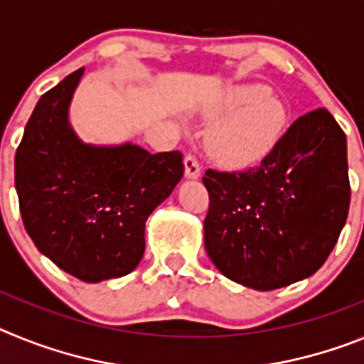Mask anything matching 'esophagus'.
Wrapping results in <instances>:
<instances>
[{
    "label": "esophagus",
    "mask_w": 364,
    "mask_h": 364,
    "mask_svg": "<svg viewBox=\"0 0 364 364\" xmlns=\"http://www.w3.org/2000/svg\"><path fill=\"white\" fill-rule=\"evenodd\" d=\"M201 168L200 163L196 159L194 156H186L185 157V178L186 179H198L200 178Z\"/></svg>",
    "instance_id": "34e87169"
}]
</instances>
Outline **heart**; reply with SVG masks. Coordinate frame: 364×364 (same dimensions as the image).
I'll use <instances>...</instances> for the list:
<instances>
[{"label":"heart","instance_id":"1","mask_svg":"<svg viewBox=\"0 0 364 364\" xmlns=\"http://www.w3.org/2000/svg\"><path fill=\"white\" fill-rule=\"evenodd\" d=\"M208 154L229 168H245L269 156L289 126V107L264 84H235L203 106Z\"/></svg>","mask_w":364,"mask_h":364}]
</instances>
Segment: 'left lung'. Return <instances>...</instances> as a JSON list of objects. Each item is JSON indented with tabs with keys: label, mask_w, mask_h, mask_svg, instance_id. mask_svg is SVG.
Here are the masks:
<instances>
[{
	"label": "left lung",
	"mask_w": 364,
	"mask_h": 364,
	"mask_svg": "<svg viewBox=\"0 0 364 364\" xmlns=\"http://www.w3.org/2000/svg\"><path fill=\"white\" fill-rule=\"evenodd\" d=\"M205 249L218 271L258 291L311 277L350 207L346 135L324 107L299 117L258 166L207 170Z\"/></svg>",
	"instance_id": "8db88e82"
}]
</instances>
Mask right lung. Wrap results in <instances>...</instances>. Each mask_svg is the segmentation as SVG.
Here are the masks:
<instances>
[{"label":"right lung","instance_id":"add662e5","mask_svg":"<svg viewBox=\"0 0 364 364\" xmlns=\"http://www.w3.org/2000/svg\"><path fill=\"white\" fill-rule=\"evenodd\" d=\"M84 69L40 97L20 146L14 181L23 225L38 251L82 282L132 273L144 225L183 178L181 151L134 143H84L69 106Z\"/></svg>","mask_w":364,"mask_h":364}]
</instances>
